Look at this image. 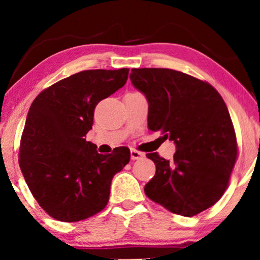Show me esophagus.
Here are the masks:
<instances>
[{
	"instance_id": "1",
	"label": "esophagus",
	"mask_w": 260,
	"mask_h": 260,
	"mask_svg": "<svg viewBox=\"0 0 260 260\" xmlns=\"http://www.w3.org/2000/svg\"><path fill=\"white\" fill-rule=\"evenodd\" d=\"M130 155H131V159H141L144 156L143 152L135 150V149H131Z\"/></svg>"
}]
</instances>
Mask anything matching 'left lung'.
<instances>
[{
  "instance_id": "8db88e82",
  "label": "left lung",
  "mask_w": 260,
  "mask_h": 260,
  "mask_svg": "<svg viewBox=\"0 0 260 260\" xmlns=\"http://www.w3.org/2000/svg\"><path fill=\"white\" fill-rule=\"evenodd\" d=\"M130 80L148 101V126L176 145L172 161L147 154L156 166L149 199L183 216L212 207L229 184L237 140L227 106L212 85L169 69H133Z\"/></svg>"
}]
</instances>
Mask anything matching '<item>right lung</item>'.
Segmentation results:
<instances>
[{
    "instance_id": "right-lung-1",
    "label": "right lung",
    "mask_w": 260,
    "mask_h": 260,
    "mask_svg": "<svg viewBox=\"0 0 260 260\" xmlns=\"http://www.w3.org/2000/svg\"><path fill=\"white\" fill-rule=\"evenodd\" d=\"M129 69L88 70L34 99L20 144V168L35 200L59 221L76 222L108 205L111 181L130 161L126 147L98 154L86 141L95 105L126 83Z\"/></svg>"
}]
</instances>
